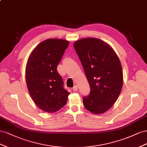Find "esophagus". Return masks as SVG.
Here are the masks:
<instances>
[{"instance_id":"esophagus-1","label":"esophagus","mask_w":147,"mask_h":147,"mask_svg":"<svg viewBox=\"0 0 147 147\" xmlns=\"http://www.w3.org/2000/svg\"><path fill=\"white\" fill-rule=\"evenodd\" d=\"M73 90H74V91H76L78 89V86L77 85H75L73 87Z\"/></svg>"}]
</instances>
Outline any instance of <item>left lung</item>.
Masks as SVG:
<instances>
[{"label": "left lung", "mask_w": 147, "mask_h": 147, "mask_svg": "<svg viewBox=\"0 0 147 147\" xmlns=\"http://www.w3.org/2000/svg\"><path fill=\"white\" fill-rule=\"evenodd\" d=\"M90 92L83 97V104L94 114L107 111L118 98L123 84V69L110 45L97 38H84L74 43Z\"/></svg>", "instance_id": "8db88e82"}]
</instances>
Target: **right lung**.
Masks as SVG:
<instances>
[{
  "instance_id": "1",
  "label": "right lung",
  "mask_w": 147,
  "mask_h": 147,
  "mask_svg": "<svg viewBox=\"0 0 147 147\" xmlns=\"http://www.w3.org/2000/svg\"><path fill=\"white\" fill-rule=\"evenodd\" d=\"M69 41L48 39L33 50L27 61L26 81L29 93L40 110L52 113L67 102L68 92L57 70Z\"/></svg>"
}]
</instances>
